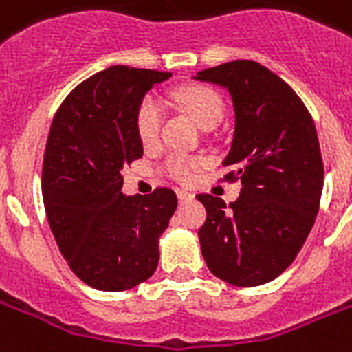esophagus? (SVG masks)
Instances as JSON below:
<instances>
[{
	"instance_id": "esophagus-1",
	"label": "esophagus",
	"mask_w": 352,
	"mask_h": 352,
	"mask_svg": "<svg viewBox=\"0 0 352 352\" xmlns=\"http://www.w3.org/2000/svg\"><path fill=\"white\" fill-rule=\"evenodd\" d=\"M177 197H179V201H192V199H194V194L184 188H177Z\"/></svg>"
}]
</instances>
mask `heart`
I'll return each instance as SVG.
<instances>
[{
	"label": "heart",
	"instance_id": "1",
	"mask_svg": "<svg viewBox=\"0 0 352 352\" xmlns=\"http://www.w3.org/2000/svg\"><path fill=\"white\" fill-rule=\"evenodd\" d=\"M177 102L194 117L201 129H214L216 124L222 121L223 102L220 95L210 87L205 85H184L175 91ZM164 110L160 100L153 95L143 98L136 110V132L142 143L149 145L155 143L160 136L162 129ZM197 160L188 155H173L169 156L166 162V173L175 181H186L196 169Z\"/></svg>",
	"mask_w": 352,
	"mask_h": 352
}]
</instances>
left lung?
Wrapping results in <instances>:
<instances>
[{
  "label": "left lung",
  "mask_w": 352,
  "mask_h": 352,
  "mask_svg": "<svg viewBox=\"0 0 352 352\" xmlns=\"http://www.w3.org/2000/svg\"><path fill=\"white\" fill-rule=\"evenodd\" d=\"M194 78L231 95L235 134L223 179L242 183L229 205L197 196L207 209L197 231L203 259L236 287L272 282L295 261L319 210L324 171L314 119L295 91L256 61L236 59Z\"/></svg>",
  "instance_id": "1"
}]
</instances>
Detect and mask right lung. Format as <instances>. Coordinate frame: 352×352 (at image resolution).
I'll list each match as a JSON object with an SVG mask.
<instances>
[{"mask_svg":"<svg viewBox=\"0 0 352 352\" xmlns=\"http://www.w3.org/2000/svg\"><path fill=\"white\" fill-rule=\"evenodd\" d=\"M171 72L116 65L70 91L46 142L43 197L70 270L100 291H124L158 267V239L177 209L171 188L124 196L121 169L142 158L136 110Z\"/></svg>","mask_w":352,"mask_h":352,"instance_id":"right-lung-1","label":"right lung"}]
</instances>
